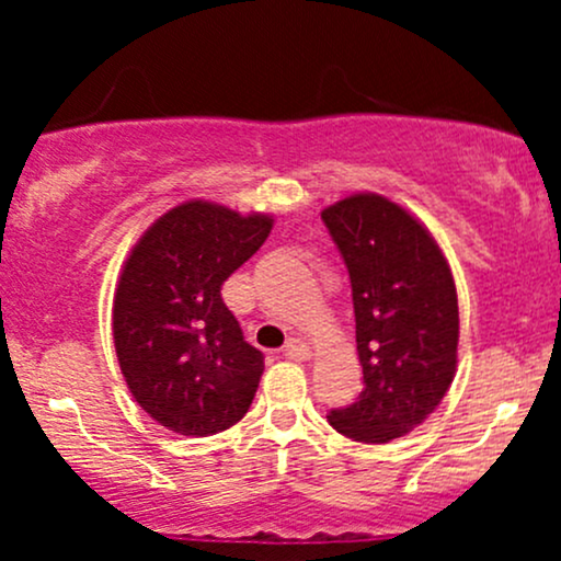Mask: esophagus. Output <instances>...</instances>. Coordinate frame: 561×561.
Listing matches in <instances>:
<instances>
[{
    "label": "esophagus",
    "instance_id": "1",
    "mask_svg": "<svg viewBox=\"0 0 561 561\" xmlns=\"http://www.w3.org/2000/svg\"><path fill=\"white\" fill-rule=\"evenodd\" d=\"M285 356L293 358V362H308V358H311V347L302 343V340L293 337V340H289V343L285 345Z\"/></svg>",
    "mask_w": 561,
    "mask_h": 561
}]
</instances>
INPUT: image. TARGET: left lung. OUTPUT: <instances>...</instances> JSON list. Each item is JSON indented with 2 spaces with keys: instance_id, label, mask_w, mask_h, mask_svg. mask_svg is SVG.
<instances>
[{
  "instance_id": "left-lung-1",
  "label": "left lung",
  "mask_w": 561,
  "mask_h": 561,
  "mask_svg": "<svg viewBox=\"0 0 561 561\" xmlns=\"http://www.w3.org/2000/svg\"><path fill=\"white\" fill-rule=\"evenodd\" d=\"M353 289L364 390L330 411L337 433L388 443L443 401L456 375L459 300L446 255L409 210L388 197L351 195L321 210Z\"/></svg>"
}]
</instances>
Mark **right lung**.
I'll return each mask as SVG.
<instances>
[{
  "mask_svg": "<svg viewBox=\"0 0 561 561\" xmlns=\"http://www.w3.org/2000/svg\"><path fill=\"white\" fill-rule=\"evenodd\" d=\"M272 216L190 199L134 244L113 300L121 371L158 424L205 437L248 414L263 353L242 337L221 285L266 242Z\"/></svg>",
  "mask_w": 561,
  "mask_h": 561,
  "instance_id": "right-lung-1",
  "label": "right lung"
}]
</instances>
